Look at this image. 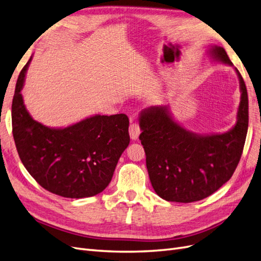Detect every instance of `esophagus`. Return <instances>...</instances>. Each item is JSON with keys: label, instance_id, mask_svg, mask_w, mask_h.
<instances>
[{"label": "esophagus", "instance_id": "34e87169", "mask_svg": "<svg viewBox=\"0 0 261 261\" xmlns=\"http://www.w3.org/2000/svg\"><path fill=\"white\" fill-rule=\"evenodd\" d=\"M140 134V128H139V125L136 122H133L129 125V136L133 140H136L139 136Z\"/></svg>", "mask_w": 261, "mask_h": 261}]
</instances>
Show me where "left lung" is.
<instances>
[{"instance_id":"obj_1","label":"left lung","mask_w":261,"mask_h":261,"mask_svg":"<svg viewBox=\"0 0 261 261\" xmlns=\"http://www.w3.org/2000/svg\"><path fill=\"white\" fill-rule=\"evenodd\" d=\"M208 55L233 66L222 46L210 45ZM234 67V66H233ZM236 123L219 134H197L183 127L170 106L144 109L139 114V139L146 152L151 185L167 201L194 202L212 195L233 175L240 162L248 129V96L243 77Z\"/></svg>"}]
</instances>
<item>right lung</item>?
Returning a JSON list of instances; mask_svg holds the SVG:
<instances>
[{
	"label": "right lung",
	"instance_id": "obj_1",
	"mask_svg": "<svg viewBox=\"0 0 261 261\" xmlns=\"http://www.w3.org/2000/svg\"><path fill=\"white\" fill-rule=\"evenodd\" d=\"M31 60L18 76L12 105L13 136L23 167L55 195L87 198L100 194L129 144L128 117L96 114L66 127L36 121L21 94Z\"/></svg>",
	"mask_w": 261,
	"mask_h": 261
}]
</instances>
